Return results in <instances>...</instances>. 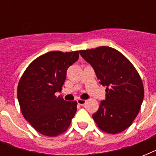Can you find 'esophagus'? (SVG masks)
Segmentation results:
<instances>
[{"mask_svg":"<svg viewBox=\"0 0 156 156\" xmlns=\"http://www.w3.org/2000/svg\"><path fill=\"white\" fill-rule=\"evenodd\" d=\"M77 102H78V104H79V105H84V104L87 103V100H81V99H78V100H77Z\"/></svg>","mask_w":156,"mask_h":156,"instance_id":"1","label":"esophagus"}]
</instances>
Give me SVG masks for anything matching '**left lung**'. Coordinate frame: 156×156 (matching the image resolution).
Returning <instances> with one entry per match:
<instances>
[{
  "mask_svg": "<svg viewBox=\"0 0 156 156\" xmlns=\"http://www.w3.org/2000/svg\"><path fill=\"white\" fill-rule=\"evenodd\" d=\"M79 52L93 67L100 84L106 87V99L92 115L94 121L105 133H121L132 125L141 108L144 88L140 75L130 61L112 48L101 46Z\"/></svg>",
  "mask_w": 156,
  "mask_h": 156,
  "instance_id": "1",
  "label": "left lung"
}]
</instances>
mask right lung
<instances>
[{
	"label": "right lung",
	"instance_id": "1",
	"mask_svg": "<svg viewBox=\"0 0 156 156\" xmlns=\"http://www.w3.org/2000/svg\"><path fill=\"white\" fill-rule=\"evenodd\" d=\"M78 51H52L34 60L18 85V100L24 118L35 130L56 137L67 130L77 111V101H66L61 91L66 71L78 61Z\"/></svg>",
	"mask_w": 156,
	"mask_h": 156
}]
</instances>
